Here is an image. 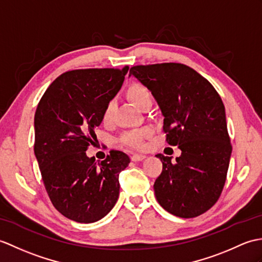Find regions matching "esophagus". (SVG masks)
I'll list each match as a JSON object with an SVG mask.
<instances>
[{
    "label": "esophagus",
    "mask_w": 262,
    "mask_h": 262,
    "mask_svg": "<svg viewBox=\"0 0 262 262\" xmlns=\"http://www.w3.org/2000/svg\"><path fill=\"white\" fill-rule=\"evenodd\" d=\"M145 159H146V156L142 155V154H134L132 156V161L133 162H141V161H143Z\"/></svg>",
    "instance_id": "esophagus-1"
}]
</instances>
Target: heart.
Instances as JSON below:
<instances>
[{"label": "heart", "mask_w": 262, "mask_h": 262, "mask_svg": "<svg viewBox=\"0 0 262 262\" xmlns=\"http://www.w3.org/2000/svg\"><path fill=\"white\" fill-rule=\"evenodd\" d=\"M127 97H128L129 100L139 109H144L146 103L151 101L150 90L146 87L145 84L139 83V82L130 84L128 89H127ZM114 111H115V101L113 99L108 100L102 112V120L105 121V123L112 119ZM151 132L153 130H151L150 127H144V128H139V129L127 130L120 136V141L121 143H124L126 145L133 146V147H142L144 144V138L146 136L150 135Z\"/></svg>", "instance_id": "1"}]
</instances>
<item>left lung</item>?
I'll return each instance as SVG.
<instances>
[{"label": "left lung", "instance_id": "left-lung-1", "mask_svg": "<svg viewBox=\"0 0 262 262\" xmlns=\"http://www.w3.org/2000/svg\"><path fill=\"white\" fill-rule=\"evenodd\" d=\"M129 74L151 91L164 116L166 142L182 150L175 163L156 155L163 163L154 183L157 202L180 217L204 213L221 195L232 151L220 95L182 63L134 66Z\"/></svg>", "mask_w": 262, "mask_h": 262}]
</instances>
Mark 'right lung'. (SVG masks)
Here are the masks:
<instances>
[{"instance_id":"right-lung-1","label":"right lung","mask_w":262,"mask_h":262,"mask_svg":"<svg viewBox=\"0 0 262 262\" xmlns=\"http://www.w3.org/2000/svg\"><path fill=\"white\" fill-rule=\"evenodd\" d=\"M94 68L67 71L48 87L34 115V154L49 198L66 217L100 220L119 195V173L128 166L124 151L112 149L97 163L86 155L108 100L128 71Z\"/></svg>"}]
</instances>
